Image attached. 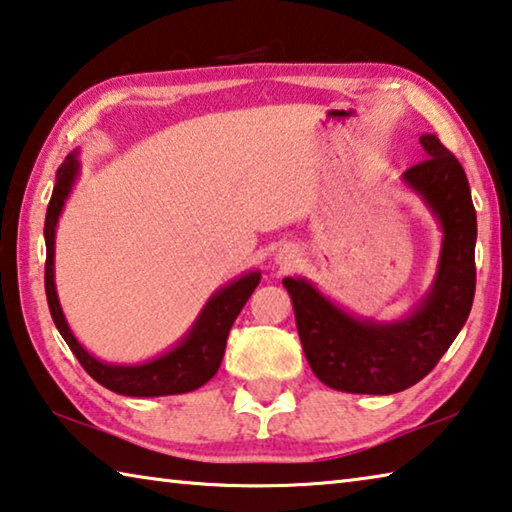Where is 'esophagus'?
<instances>
[{"instance_id": "1", "label": "esophagus", "mask_w": 512, "mask_h": 512, "mask_svg": "<svg viewBox=\"0 0 512 512\" xmlns=\"http://www.w3.org/2000/svg\"><path fill=\"white\" fill-rule=\"evenodd\" d=\"M298 262V253L293 248H282L280 253H277V264L282 268H289Z\"/></svg>"}]
</instances>
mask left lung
Returning a JSON list of instances; mask_svg holds the SVG:
<instances>
[{
    "label": "left lung",
    "instance_id": "obj_1",
    "mask_svg": "<svg viewBox=\"0 0 512 512\" xmlns=\"http://www.w3.org/2000/svg\"><path fill=\"white\" fill-rule=\"evenodd\" d=\"M422 162L404 183L422 196L443 228L438 273L427 296L395 323L354 318L302 277H284L302 350L329 388L359 395H393L436 368L470 316L476 266V212L461 162L436 135H422Z\"/></svg>",
    "mask_w": 512,
    "mask_h": 512
}]
</instances>
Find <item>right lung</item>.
Segmentation results:
<instances>
[{
	"instance_id": "add662e5",
	"label": "right lung",
	"mask_w": 512,
	"mask_h": 512,
	"mask_svg": "<svg viewBox=\"0 0 512 512\" xmlns=\"http://www.w3.org/2000/svg\"><path fill=\"white\" fill-rule=\"evenodd\" d=\"M76 176H79V158H76L74 151L67 155L65 162L60 164L56 171L54 194H51L45 216V291L51 318H54L60 336H63L65 343L69 345V350L74 352V357L79 359L85 372L112 393L131 397H160L196 391V388L207 384V381L216 375V370H219L230 327L239 316V311L244 309L248 298L253 296L262 273H246L241 275L239 280H232L230 284H225L223 289L216 291L214 296L207 300L201 314H198L192 329L185 334V339L173 350L164 352L162 357L146 363H137V366H115V363H103L99 359H94L92 354L76 341L72 329H69L63 316V309H60L54 282L56 223L60 212H63V205L69 192H72Z\"/></svg>"
}]
</instances>
